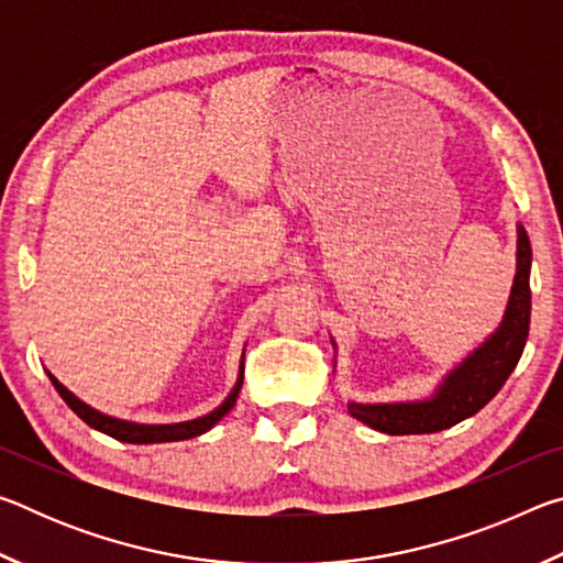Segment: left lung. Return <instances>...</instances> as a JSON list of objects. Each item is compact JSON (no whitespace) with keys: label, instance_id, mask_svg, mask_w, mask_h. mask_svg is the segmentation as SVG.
Segmentation results:
<instances>
[{"label":"left lung","instance_id":"left-lung-1","mask_svg":"<svg viewBox=\"0 0 563 563\" xmlns=\"http://www.w3.org/2000/svg\"><path fill=\"white\" fill-rule=\"evenodd\" d=\"M517 255V278L501 328L444 379L432 399L399 405L350 402V415L385 434H432L479 412L514 373L529 338L531 245L521 225Z\"/></svg>","mask_w":563,"mask_h":563}]
</instances>
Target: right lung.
<instances>
[{
  "instance_id": "obj_1",
  "label": "right lung",
  "mask_w": 563,
  "mask_h": 563,
  "mask_svg": "<svg viewBox=\"0 0 563 563\" xmlns=\"http://www.w3.org/2000/svg\"><path fill=\"white\" fill-rule=\"evenodd\" d=\"M49 379L56 387V393L62 395V399L66 405H69L76 415H79L84 422L93 430H99L103 434L113 437V440L119 442H131V444H151V442H178V440H190V437H198L211 430V427L218 422V419H223L228 412H231L238 393H241V385H243V367H241V377H238V385L233 387V393L228 395L225 402L213 409L211 415L206 417H198V419H190V422H180V424H133V422H121V419H113L97 412V409H91L89 405H84L81 399H76L69 389H66L59 379L52 377Z\"/></svg>"
}]
</instances>
